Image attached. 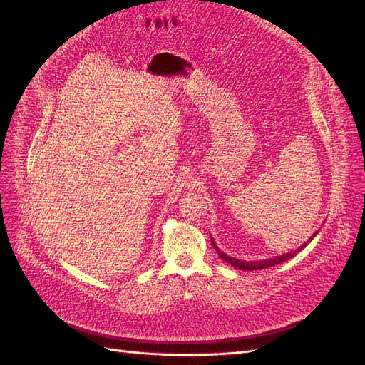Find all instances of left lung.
Instances as JSON below:
<instances>
[{
  "label": "left lung",
  "mask_w": 365,
  "mask_h": 365,
  "mask_svg": "<svg viewBox=\"0 0 365 365\" xmlns=\"http://www.w3.org/2000/svg\"><path fill=\"white\" fill-rule=\"evenodd\" d=\"M315 236H317V233H314V236H312V237H309L307 244H309V242H311ZM210 237H212V236H210ZM212 244H213V247H215V250H216V252H217V256H219L220 259L225 260V262H227V263H230V264H233L235 268H239V269H242V271H259V269H267V268L275 267V264H280L282 262H286V260L292 259L297 252H300V251L307 245V244H303L300 248H297V250H295V251H292V252H286V254H283V256H277V257L267 259V260L247 262V260H237V259H235V257H230L228 254H225V252L220 251V250L216 247L213 237H212Z\"/></svg>",
  "instance_id": "obj_1"
}]
</instances>
